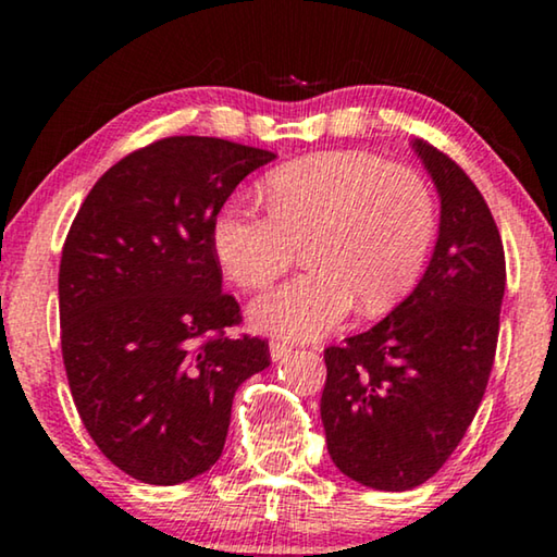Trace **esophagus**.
<instances>
[{
    "instance_id": "34e87169",
    "label": "esophagus",
    "mask_w": 557,
    "mask_h": 557,
    "mask_svg": "<svg viewBox=\"0 0 557 557\" xmlns=\"http://www.w3.org/2000/svg\"><path fill=\"white\" fill-rule=\"evenodd\" d=\"M269 352H271V360L278 362V360H284L286 355H292V347H288L286 342H271Z\"/></svg>"
}]
</instances>
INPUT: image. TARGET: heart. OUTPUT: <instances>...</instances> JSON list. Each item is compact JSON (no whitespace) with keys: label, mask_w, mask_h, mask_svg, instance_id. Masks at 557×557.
Segmentation results:
<instances>
[{"label":"heart","mask_w":557,"mask_h":557,"mask_svg":"<svg viewBox=\"0 0 557 557\" xmlns=\"http://www.w3.org/2000/svg\"><path fill=\"white\" fill-rule=\"evenodd\" d=\"M265 210L233 197L212 220V250L240 288H261L307 238L311 271L250 304L258 332L319 339L347 322L395 307L421 276L436 235V202L421 174L364 151H326L273 170Z\"/></svg>","instance_id":"heart-1"}]
</instances>
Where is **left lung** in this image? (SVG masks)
I'll return each instance as SVG.
<instances>
[{
  "instance_id": "left-lung-1",
  "label": "left lung",
  "mask_w": 557,
  "mask_h": 557,
  "mask_svg": "<svg viewBox=\"0 0 557 557\" xmlns=\"http://www.w3.org/2000/svg\"><path fill=\"white\" fill-rule=\"evenodd\" d=\"M438 193V238L413 292L372 330L324 352L322 423L342 474L380 492L423 484L454 454L490 380L505 248L459 164L410 141Z\"/></svg>"
}]
</instances>
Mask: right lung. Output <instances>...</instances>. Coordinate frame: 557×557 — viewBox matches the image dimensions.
<instances>
[{"label": "right lung", "instance_id": "right-lung-1", "mask_svg": "<svg viewBox=\"0 0 557 557\" xmlns=\"http://www.w3.org/2000/svg\"><path fill=\"white\" fill-rule=\"evenodd\" d=\"M273 151L170 136L96 182L63 246L60 342L81 421L106 459L144 484H182L220 459L233 395L271 364L233 339L212 220Z\"/></svg>", "mask_w": 557, "mask_h": 557}]
</instances>
